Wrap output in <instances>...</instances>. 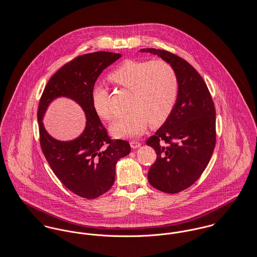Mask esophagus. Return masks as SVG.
I'll list each match as a JSON object with an SVG mask.
<instances>
[{
  "instance_id": "1",
  "label": "esophagus",
  "mask_w": 257,
  "mask_h": 257,
  "mask_svg": "<svg viewBox=\"0 0 257 257\" xmlns=\"http://www.w3.org/2000/svg\"><path fill=\"white\" fill-rule=\"evenodd\" d=\"M130 146H131L132 149H137V148H139L141 146V143L138 142V141H131L130 142Z\"/></svg>"
}]
</instances>
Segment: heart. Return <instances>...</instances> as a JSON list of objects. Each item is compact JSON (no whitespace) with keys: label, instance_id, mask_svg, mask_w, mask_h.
<instances>
[{"label":"heart","instance_id":"b5f03b06","mask_svg":"<svg viewBox=\"0 0 257 257\" xmlns=\"http://www.w3.org/2000/svg\"><path fill=\"white\" fill-rule=\"evenodd\" d=\"M110 81L131 91L129 109L111 126L116 138H134L142 135L150 122L152 127L164 124L171 115L178 98L179 81L173 66L165 60L126 59L108 75ZM95 113L111 120L113 112L108 105L107 90L96 85L91 92Z\"/></svg>","mask_w":257,"mask_h":257}]
</instances>
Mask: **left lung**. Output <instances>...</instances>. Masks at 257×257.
<instances>
[{
  "instance_id": "1",
  "label": "left lung",
  "mask_w": 257,
  "mask_h": 257,
  "mask_svg": "<svg viewBox=\"0 0 257 257\" xmlns=\"http://www.w3.org/2000/svg\"><path fill=\"white\" fill-rule=\"evenodd\" d=\"M175 69L179 81L176 105L167 121L147 140L157 154L148 173L155 189L177 194L192 186L205 171L215 145V109L199 72L167 51L143 49Z\"/></svg>"
}]
</instances>
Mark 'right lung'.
I'll use <instances>...</instances> for the list:
<instances>
[{
	"label": "right lung",
	"mask_w": 257,
	"mask_h": 257,
	"mask_svg": "<svg viewBox=\"0 0 257 257\" xmlns=\"http://www.w3.org/2000/svg\"><path fill=\"white\" fill-rule=\"evenodd\" d=\"M120 57V53L109 52L75 57L52 75L39 104L38 121L43 153L64 187L84 199L98 198L112 187L116 163L131 151L127 141L110 139L91 100L96 79ZM58 97L73 100L86 114L84 132L70 142L54 140L42 122L47 107ZM104 145L107 146L104 148Z\"/></svg>",
	"instance_id": "right-lung-1"
}]
</instances>
